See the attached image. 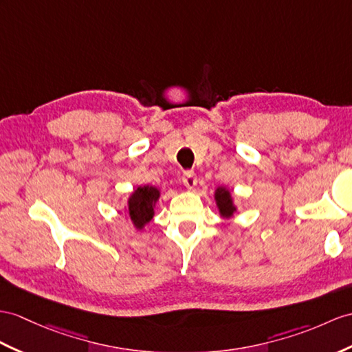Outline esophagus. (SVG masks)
<instances>
[{"instance_id":"obj_1","label":"esophagus","mask_w":352,"mask_h":352,"mask_svg":"<svg viewBox=\"0 0 352 352\" xmlns=\"http://www.w3.org/2000/svg\"><path fill=\"white\" fill-rule=\"evenodd\" d=\"M182 181H184V185L188 188V190H192V188L197 185V175L194 173L192 170L185 171Z\"/></svg>"}]
</instances>
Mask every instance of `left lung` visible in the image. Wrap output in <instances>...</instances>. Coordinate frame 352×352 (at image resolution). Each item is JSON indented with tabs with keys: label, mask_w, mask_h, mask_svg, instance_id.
<instances>
[{
	"label": "left lung",
	"mask_w": 352,
	"mask_h": 352,
	"mask_svg": "<svg viewBox=\"0 0 352 352\" xmlns=\"http://www.w3.org/2000/svg\"><path fill=\"white\" fill-rule=\"evenodd\" d=\"M215 201L219 209V213L222 218H231L236 212V206L233 203V197H231V192L224 186L217 188L215 191Z\"/></svg>",
	"instance_id": "1"
}]
</instances>
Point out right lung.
<instances>
[{
	"label": "right lung",
	"mask_w": 352,
	"mask_h": 352,
	"mask_svg": "<svg viewBox=\"0 0 352 352\" xmlns=\"http://www.w3.org/2000/svg\"><path fill=\"white\" fill-rule=\"evenodd\" d=\"M160 190L157 186L143 185L135 188L134 192L130 195L126 204V212L131 222L137 230H143V227L151 222L155 215L153 208L160 199Z\"/></svg>",
	"instance_id": "1"
}]
</instances>
